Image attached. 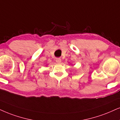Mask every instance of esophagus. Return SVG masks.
Segmentation results:
<instances>
[{
  "label": "esophagus",
  "mask_w": 120,
  "mask_h": 120,
  "mask_svg": "<svg viewBox=\"0 0 120 120\" xmlns=\"http://www.w3.org/2000/svg\"><path fill=\"white\" fill-rule=\"evenodd\" d=\"M56 62L57 63L60 64V63L61 62V59H60V58H57V59H56Z\"/></svg>",
  "instance_id": "1"
}]
</instances>
